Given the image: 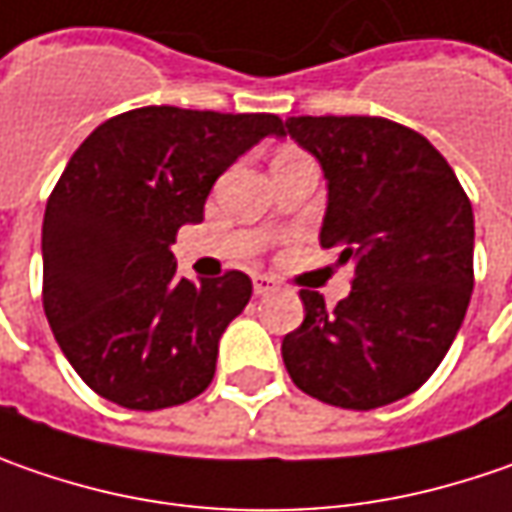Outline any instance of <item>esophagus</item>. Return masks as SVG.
Here are the masks:
<instances>
[{
  "label": "esophagus",
  "mask_w": 512,
  "mask_h": 512,
  "mask_svg": "<svg viewBox=\"0 0 512 512\" xmlns=\"http://www.w3.org/2000/svg\"><path fill=\"white\" fill-rule=\"evenodd\" d=\"M252 283H255V295H272V292H278L280 289L278 280L269 278V275H255Z\"/></svg>",
  "instance_id": "esophagus-1"
}]
</instances>
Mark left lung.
<instances>
[{
  "label": "left lung",
  "mask_w": 512,
  "mask_h": 512,
  "mask_svg": "<svg viewBox=\"0 0 512 512\" xmlns=\"http://www.w3.org/2000/svg\"><path fill=\"white\" fill-rule=\"evenodd\" d=\"M323 166L321 249L352 263V292L326 309L300 289L306 318L283 364L306 395L375 410L421 387L456 338L473 295V206L427 137L384 117H289Z\"/></svg>",
  "instance_id": "obj_1"
}]
</instances>
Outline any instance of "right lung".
<instances>
[{
	"mask_svg": "<svg viewBox=\"0 0 512 512\" xmlns=\"http://www.w3.org/2000/svg\"><path fill=\"white\" fill-rule=\"evenodd\" d=\"M278 114L145 105L105 120L56 180L42 223V306L77 375L125 410H166L212 384L217 341L252 298L243 272L177 278L171 243L214 180Z\"/></svg>",
	"mask_w": 512,
	"mask_h": 512,
	"instance_id": "1",
	"label": "right lung"
}]
</instances>
